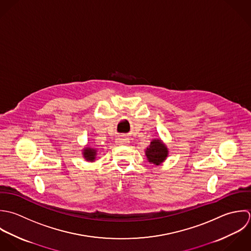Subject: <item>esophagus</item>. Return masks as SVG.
<instances>
[{
	"label": "esophagus",
	"instance_id": "1",
	"mask_svg": "<svg viewBox=\"0 0 251 251\" xmlns=\"http://www.w3.org/2000/svg\"><path fill=\"white\" fill-rule=\"evenodd\" d=\"M129 142H130L129 139H128L127 137H125V136H121V137H119V138L116 140L117 145H126V144H128Z\"/></svg>",
	"mask_w": 251,
	"mask_h": 251
}]
</instances>
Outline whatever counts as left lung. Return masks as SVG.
<instances>
[{
	"label": "left lung",
	"mask_w": 251,
	"mask_h": 251,
	"mask_svg": "<svg viewBox=\"0 0 251 251\" xmlns=\"http://www.w3.org/2000/svg\"><path fill=\"white\" fill-rule=\"evenodd\" d=\"M169 150L161 139H153L146 150L148 161L154 166L161 165L168 157Z\"/></svg>",
	"instance_id": "obj_1"
}]
</instances>
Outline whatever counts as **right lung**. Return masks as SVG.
<instances>
[{
    "label": "right lung",
    "instance_id": "1",
    "mask_svg": "<svg viewBox=\"0 0 251 251\" xmlns=\"http://www.w3.org/2000/svg\"><path fill=\"white\" fill-rule=\"evenodd\" d=\"M98 154V151L94 148L85 146V148L82 150V155L87 162H94L96 160Z\"/></svg>",
    "mask_w": 251,
    "mask_h": 251
}]
</instances>
